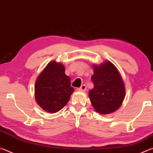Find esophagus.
Returning <instances> with one entry per match:
<instances>
[{
    "label": "esophagus",
    "instance_id": "1",
    "mask_svg": "<svg viewBox=\"0 0 153 153\" xmlns=\"http://www.w3.org/2000/svg\"><path fill=\"white\" fill-rule=\"evenodd\" d=\"M78 90H80V91H86V86L85 84H83L81 86V87L78 88Z\"/></svg>",
    "mask_w": 153,
    "mask_h": 153
}]
</instances>
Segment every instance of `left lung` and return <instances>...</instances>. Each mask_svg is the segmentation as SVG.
<instances>
[{"label":"left lung","instance_id":"obj_1","mask_svg":"<svg viewBox=\"0 0 153 153\" xmlns=\"http://www.w3.org/2000/svg\"><path fill=\"white\" fill-rule=\"evenodd\" d=\"M91 79L94 88L88 93L90 102L102 115L113 113L120 108L126 95L125 86L117 69L110 61L94 65Z\"/></svg>","mask_w":153,"mask_h":153}]
</instances>
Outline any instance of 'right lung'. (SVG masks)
<instances>
[{
  "mask_svg": "<svg viewBox=\"0 0 153 153\" xmlns=\"http://www.w3.org/2000/svg\"><path fill=\"white\" fill-rule=\"evenodd\" d=\"M70 81L65 74L63 64L55 61L50 62L36 79V102L46 112H58L67 105L74 91Z\"/></svg>",
  "mask_w": 153,
  "mask_h": 153,
  "instance_id": "1",
  "label": "right lung"
}]
</instances>
